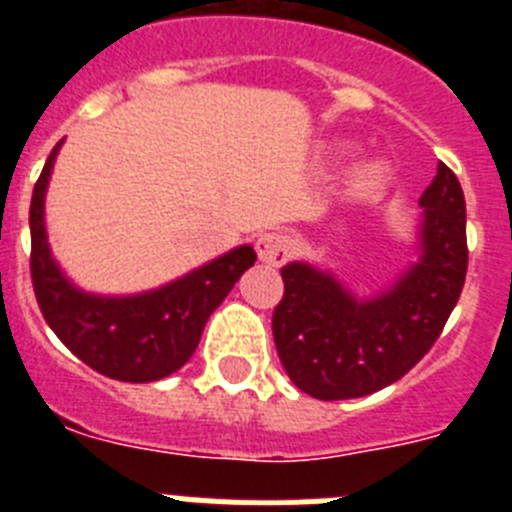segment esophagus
I'll return each instance as SVG.
<instances>
[{"mask_svg": "<svg viewBox=\"0 0 512 512\" xmlns=\"http://www.w3.org/2000/svg\"><path fill=\"white\" fill-rule=\"evenodd\" d=\"M256 251H259V259L264 264L282 266L284 261H289V256L295 253V243L282 230H269L256 241Z\"/></svg>", "mask_w": 512, "mask_h": 512, "instance_id": "obj_1", "label": "esophagus"}]
</instances>
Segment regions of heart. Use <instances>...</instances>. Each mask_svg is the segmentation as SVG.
Returning a JSON list of instances; mask_svg holds the SVG:
<instances>
[{"mask_svg":"<svg viewBox=\"0 0 512 512\" xmlns=\"http://www.w3.org/2000/svg\"><path fill=\"white\" fill-rule=\"evenodd\" d=\"M379 179H382V174H379V169H374V166H369V169H364V171H361V174H359V187L369 189V187H374V184H377Z\"/></svg>","mask_w":512,"mask_h":512,"instance_id":"1","label":"heart"}]
</instances>
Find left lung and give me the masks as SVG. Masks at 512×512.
Listing matches in <instances>:
<instances>
[{"mask_svg":"<svg viewBox=\"0 0 512 512\" xmlns=\"http://www.w3.org/2000/svg\"><path fill=\"white\" fill-rule=\"evenodd\" d=\"M420 261L374 300L359 302L307 264L282 269L271 330L289 379L318 400H351L397 382L431 351L467 279V202L438 164L420 197Z\"/></svg>","mask_w":512,"mask_h":512,"instance_id":"8db88e82","label":"left lung"}]
</instances>
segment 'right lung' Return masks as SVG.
I'll use <instances>...</instances> for the list:
<instances>
[{"label": "right lung", "mask_w": 512, "mask_h": 512, "mask_svg": "<svg viewBox=\"0 0 512 512\" xmlns=\"http://www.w3.org/2000/svg\"><path fill=\"white\" fill-rule=\"evenodd\" d=\"M58 146L45 161L30 202V277L45 323L71 354L104 377L120 382L169 377L194 354L207 318L243 271L253 266L256 251L251 246L235 248L148 295H84L58 271L45 241V184Z\"/></svg>", "instance_id": "add662e5"}]
</instances>
